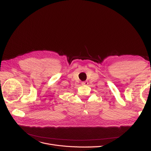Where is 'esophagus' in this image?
<instances>
[{"label":"esophagus","mask_w":151,"mask_h":151,"mask_svg":"<svg viewBox=\"0 0 151 151\" xmlns=\"http://www.w3.org/2000/svg\"><path fill=\"white\" fill-rule=\"evenodd\" d=\"M88 81H84L82 83V85H88Z\"/></svg>","instance_id":"obj_1"}]
</instances>
